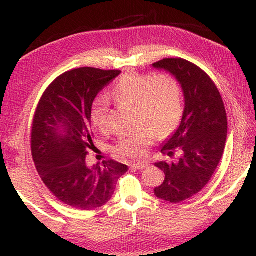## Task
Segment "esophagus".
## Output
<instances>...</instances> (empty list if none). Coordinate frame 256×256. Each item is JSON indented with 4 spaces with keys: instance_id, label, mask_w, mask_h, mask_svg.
Masks as SVG:
<instances>
[{
    "instance_id": "34e87169",
    "label": "esophagus",
    "mask_w": 256,
    "mask_h": 256,
    "mask_svg": "<svg viewBox=\"0 0 256 256\" xmlns=\"http://www.w3.org/2000/svg\"><path fill=\"white\" fill-rule=\"evenodd\" d=\"M148 166H149V164L144 162H134L131 164L132 168H136V170H144V168H146Z\"/></svg>"
}]
</instances>
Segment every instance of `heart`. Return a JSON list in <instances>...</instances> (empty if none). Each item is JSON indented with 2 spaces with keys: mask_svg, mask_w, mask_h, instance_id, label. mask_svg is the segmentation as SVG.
<instances>
[{
  "mask_svg": "<svg viewBox=\"0 0 256 256\" xmlns=\"http://www.w3.org/2000/svg\"><path fill=\"white\" fill-rule=\"evenodd\" d=\"M112 94L118 102L136 105L138 122L144 124L136 132L120 138L115 146V152L124 157H141L156 136H170L180 123L182 89L178 81L167 73L154 76L130 73L115 84ZM92 122L100 132L107 131L106 108H94Z\"/></svg>",
  "mask_w": 256,
  "mask_h": 256,
  "instance_id": "b5f03b06",
  "label": "heart"
}]
</instances>
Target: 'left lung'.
I'll list each match as a JSON object with an SVG mask.
<instances>
[{
	"label": "left lung",
	"instance_id": "8db88e82",
	"mask_svg": "<svg viewBox=\"0 0 256 256\" xmlns=\"http://www.w3.org/2000/svg\"><path fill=\"white\" fill-rule=\"evenodd\" d=\"M154 68L170 72L184 92L185 108L180 128L164 142V154L180 157L156 162L164 172L154 196L180 203L196 196L209 183L224 154L227 138V114L218 88L206 73L184 58H164Z\"/></svg>",
	"mask_w": 256,
	"mask_h": 256
}]
</instances>
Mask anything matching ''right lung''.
I'll return each instance as SVG.
<instances>
[{
  "label": "right lung",
  "mask_w": 256,
  "mask_h": 256,
  "mask_svg": "<svg viewBox=\"0 0 256 256\" xmlns=\"http://www.w3.org/2000/svg\"><path fill=\"white\" fill-rule=\"evenodd\" d=\"M118 70L73 68L56 78L42 94L32 128V154L42 180L53 196L76 209L94 210L110 200L128 166L115 160L86 164L92 149L94 98Z\"/></svg>",
  "instance_id": "obj_1"
}]
</instances>
